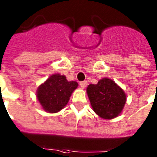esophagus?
I'll list each match as a JSON object with an SVG mask.
<instances>
[{
	"mask_svg": "<svg viewBox=\"0 0 157 157\" xmlns=\"http://www.w3.org/2000/svg\"><path fill=\"white\" fill-rule=\"evenodd\" d=\"M87 84H88V83H87L86 81L80 82H79V86H81L82 89L86 88V86H87Z\"/></svg>",
	"mask_w": 157,
	"mask_h": 157,
	"instance_id": "1",
	"label": "esophagus"
}]
</instances>
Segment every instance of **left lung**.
I'll return each mask as SVG.
<instances>
[{
  "mask_svg": "<svg viewBox=\"0 0 157 157\" xmlns=\"http://www.w3.org/2000/svg\"><path fill=\"white\" fill-rule=\"evenodd\" d=\"M86 92L96 114L105 120L117 117L127 101L123 89L108 78L101 79L98 84L89 85Z\"/></svg>",
  "mask_w": 157,
  "mask_h": 157,
  "instance_id": "1",
  "label": "left lung"
}]
</instances>
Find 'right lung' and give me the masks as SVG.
<instances>
[{
    "label": "right lung",
    "instance_id": "add662e5",
    "mask_svg": "<svg viewBox=\"0 0 157 157\" xmlns=\"http://www.w3.org/2000/svg\"><path fill=\"white\" fill-rule=\"evenodd\" d=\"M78 82H68L64 75H51L37 90V98L42 109L49 113H56L68 103L73 91L77 89Z\"/></svg>",
    "mask_w": 157,
    "mask_h": 157
}]
</instances>
